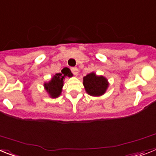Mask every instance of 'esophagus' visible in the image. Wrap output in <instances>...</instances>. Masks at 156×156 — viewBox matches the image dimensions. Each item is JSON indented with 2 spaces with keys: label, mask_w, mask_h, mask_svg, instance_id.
I'll list each match as a JSON object with an SVG mask.
<instances>
[{
  "label": "esophagus",
  "mask_w": 156,
  "mask_h": 156,
  "mask_svg": "<svg viewBox=\"0 0 156 156\" xmlns=\"http://www.w3.org/2000/svg\"><path fill=\"white\" fill-rule=\"evenodd\" d=\"M71 71L72 73L74 74L75 76H76L77 74H78V69L76 68V67H73V68L71 69Z\"/></svg>",
  "instance_id": "1"
}]
</instances>
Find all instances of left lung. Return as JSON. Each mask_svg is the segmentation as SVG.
Wrapping results in <instances>:
<instances>
[{"label": "left lung", "mask_w": 156, "mask_h": 156, "mask_svg": "<svg viewBox=\"0 0 156 156\" xmlns=\"http://www.w3.org/2000/svg\"><path fill=\"white\" fill-rule=\"evenodd\" d=\"M83 84L87 93L94 97L104 94L108 87V82L105 77L97 76L94 73H90L83 77Z\"/></svg>", "instance_id": "1"}]
</instances>
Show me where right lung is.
Returning a JSON list of instances; mask_svg holds the SVG:
<instances>
[{"instance_id":"add662e5","label":"right lung","mask_w":156,"mask_h":156,"mask_svg":"<svg viewBox=\"0 0 156 156\" xmlns=\"http://www.w3.org/2000/svg\"><path fill=\"white\" fill-rule=\"evenodd\" d=\"M72 76H73V73H71L69 69L66 67L62 70V73H56L54 76L49 82L44 83V87L51 98H56L60 96L62 90L65 78L66 76L71 77Z\"/></svg>"}]
</instances>
